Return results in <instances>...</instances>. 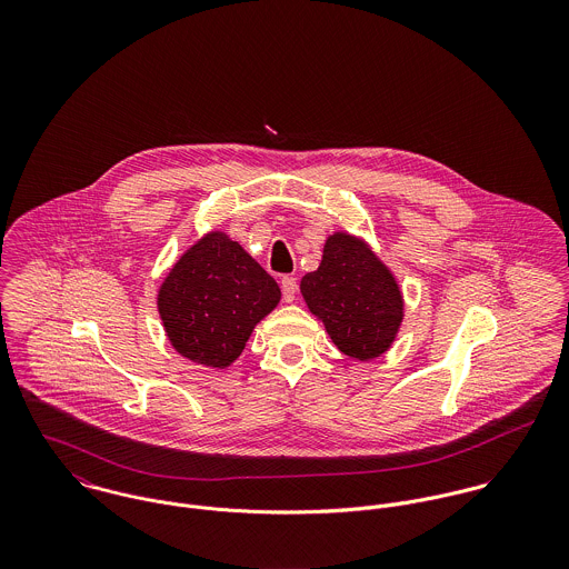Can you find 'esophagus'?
Returning a JSON list of instances; mask_svg holds the SVG:
<instances>
[{
	"instance_id": "obj_1",
	"label": "esophagus",
	"mask_w": 569,
	"mask_h": 569,
	"mask_svg": "<svg viewBox=\"0 0 569 569\" xmlns=\"http://www.w3.org/2000/svg\"><path fill=\"white\" fill-rule=\"evenodd\" d=\"M280 287H282V298L284 302H293L296 300V293H298V280L291 278V276H284L280 280Z\"/></svg>"
}]
</instances>
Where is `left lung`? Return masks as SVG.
Wrapping results in <instances>:
<instances>
[{"label":"left lung","mask_w":569,"mask_h":569,"mask_svg":"<svg viewBox=\"0 0 569 569\" xmlns=\"http://www.w3.org/2000/svg\"><path fill=\"white\" fill-rule=\"evenodd\" d=\"M300 291L332 343L359 361L388 352L406 318L403 293L390 267L348 232L326 239L322 262L302 278Z\"/></svg>","instance_id":"obj_1"}]
</instances>
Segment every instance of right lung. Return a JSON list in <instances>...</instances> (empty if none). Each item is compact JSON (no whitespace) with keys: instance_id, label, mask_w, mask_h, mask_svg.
I'll use <instances>...</instances> for the list:
<instances>
[{"instance_id":"1","label":"right lung","mask_w":569,"mask_h":569,"mask_svg":"<svg viewBox=\"0 0 569 569\" xmlns=\"http://www.w3.org/2000/svg\"><path fill=\"white\" fill-rule=\"evenodd\" d=\"M280 302L278 282L226 232L190 244L158 291L170 346L206 368H230L251 330Z\"/></svg>"}]
</instances>
